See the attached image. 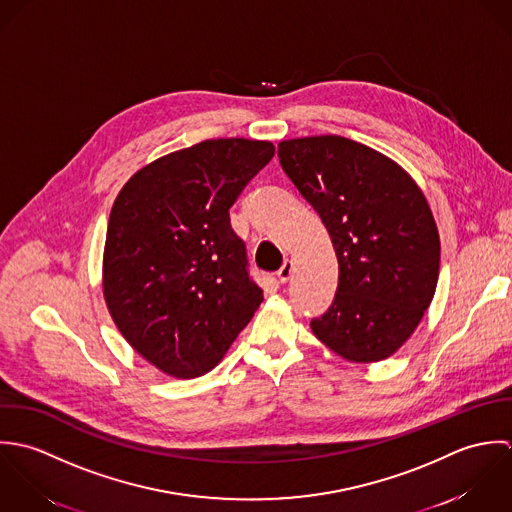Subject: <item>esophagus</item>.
I'll use <instances>...</instances> for the list:
<instances>
[{
	"label": "esophagus",
	"instance_id": "34e87169",
	"mask_svg": "<svg viewBox=\"0 0 512 512\" xmlns=\"http://www.w3.org/2000/svg\"><path fill=\"white\" fill-rule=\"evenodd\" d=\"M293 271H295V263H293V259H287L285 263H283V267L279 269V279H281V283H287L291 277H293Z\"/></svg>",
	"mask_w": 512,
	"mask_h": 512
}]
</instances>
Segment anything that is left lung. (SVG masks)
I'll return each mask as SVG.
<instances>
[{
    "mask_svg": "<svg viewBox=\"0 0 512 512\" xmlns=\"http://www.w3.org/2000/svg\"><path fill=\"white\" fill-rule=\"evenodd\" d=\"M279 160L338 257V289L310 322L314 336L348 362L390 358L421 322L439 277V231L421 188L392 158L336 134L283 140Z\"/></svg>",
    "mask_w": 512,
    "mask_h": 512,
    "instance_id": "8db88e82",
    "label": "left lung"
}]
</instances>
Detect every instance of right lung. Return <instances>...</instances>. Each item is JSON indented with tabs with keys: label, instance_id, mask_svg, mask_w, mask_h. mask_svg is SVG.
Wrapping results in <instances>:
<instances>
[{
	"label": "right lung",
	"instance_id": "add662e5",
	"mask_svg": "<svg viewBox=\"0 0 512 512\" xmlns=\"http://www.w3.org/2000/svg\"><path fill=\"white\" fill-rule=\"evenodd\" d=\"M273 154L267 140H204L140 168L112 204L104 303L126 342L172 378L213 370L263 303L229 207Z\"/></svg>",
	"mask_w": 512,
	"mask_h": 512
}]
</instances>
